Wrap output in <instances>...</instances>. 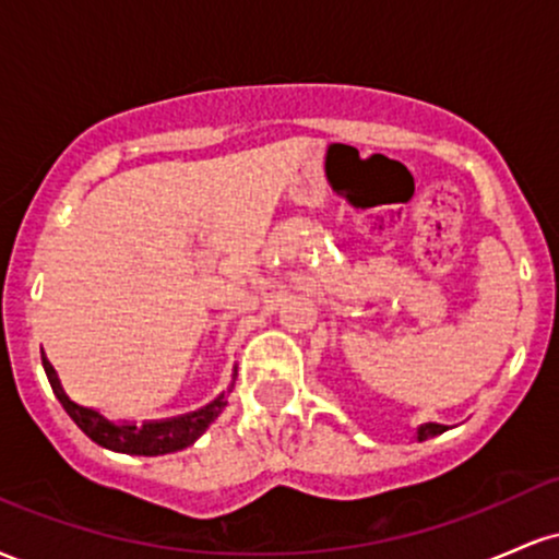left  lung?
<instances>
[{
  "label": "left lung",
  "instance_id": "8db88e82",
  "mask_svg": "<svg viewBox=\"0 0 559 559\" xmlns=\"http://www.w3.org/2000/svg\"><path fill=\"white\" fill-rule=\"evenodd\" d=\"M447 428L441 426V423H423V426L418 428V441H426V439H431V436H439Z\"/></svg>",
  "mask_w": 559,
  "mask_h": 559
}]
</instances>
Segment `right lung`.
I'll list each match as a JSON object with an SVG mask.
<instances>
[{
    "label": "right lung",
    "instance_id": "right-lung-1",
    "mask_svg": "<svg viewBox=\"0 0 559 559\" xmlns=\"http://www.w3.org/2000/svg\"><path fill=\"white\" fill-rule=\"evenodd\" d=\"M41 365L44 373L49 378V386H52L55 396L60 400L66 413L73 418L75 426L81 428L88 439L96 441L99 447L112 449V452L123 454H144V457H157V454H170L178 449L191 447L194 441L207 431V426L226 407V394H221L217 400L204 404L202 409L194 413L178 415V418H165V420H144V423H112L105 415L96 413L92 407H83V404L73 402L62 389L60 378H57L52 362L47 360V355L41 352ZM230 391V389H228Z\"/></svg>",
    "mask_w": 559,
    "mask_h": 559
}]
</instances>
